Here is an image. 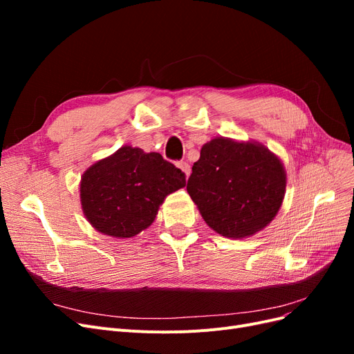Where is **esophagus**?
Here are the masks:
<instances>
[{
  "label": "esophagus",
  "mask_w": 354,
  "mask_h": 354,
  "mask_svg": "<svg viewBox=\"0 0 354 354\" xmlns=\"http://www.w3.org/2000/svg\"><path fill=\"white\" fill-rule=\"evenodd\" d=\"M177 167H178L181 171H183L186 177L190 176V165H189L187 162H183V160H181V162H177Z\"/></svg>",
  "instance_id": "obj_1"
}]
</instances>
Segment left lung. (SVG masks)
Listing matches in <instances>:
<instances>
[{
    "mask_svg": "<svg viewBox=\"0 0 354 354\" xmlns=\"http://www.w3.org/2000/svg\"><path fill=\"white\" fill-rule=\"evenodd\" d=\"M282 160L259 142L216 137L192 167L187 194L202 218L224 238L243 239L276 217L285 196Z\"/></svg>",
    "mask_w": 354,
    "mask_h": 354,
    "instance_id": "1",
    "label": "left lung"
}]
</instances>
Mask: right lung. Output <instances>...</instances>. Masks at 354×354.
Listing matches in <instances>:
<instances>
[{
  "label": "right lung",
  "mask_w": 354,
  "mask_h": 354,
  "mask_svg": "<svg viewBox=\"0 0 354 354\" xmlns=\"http://www.w3.org/2000/svg\"><path fill=\"white\" fill-rule=\"evenodd\" d=\"M185 186V173L160 153L122 146L82 174L81 207L97 232L133 238L151 226L164 199Z\"/></svg>",
  "instance_id": "right-lung-1"
}]
</instances>
